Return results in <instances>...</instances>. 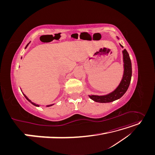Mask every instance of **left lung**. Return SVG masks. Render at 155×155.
Masks as SVG:
<instances>
[{"instance_id":"left-lung-1","label":"left lung","mask_w":155,"mask_h":155,"mask_svg":"<svg viewBox=\"0 0 155 155\" xmlns=\"http://www.w3.org/2000/svg\"><path fill=\"white\" fill-rule=\"evenodd\" d=\"M121 47L123 46L121 45ZM124 55V74L123 79L121 80L120 85L116 90L105 96H89L91 99L96 102L100 103H109L114 101L124 96V94L127 91L129 87L131 76H132V64H131L130 59L129 55L125 49L123 51Z\"/></svg>"}]
</instances>
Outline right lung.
<instances>
[{
  "mask_svg": "<svg viewBox=\"0 0 155 155\" xmlns=\"http://www.w3.org/2000/svg\"><path fill=\"white\" fill-rule=\"evenodd\" d=\"M28 44H29V43H28V45H26V48L27 47V46H28ZM23 95H24V96H25V97L26 98V100H28V101H29L30 102H31V101H30V100L28 99V97H26V96H25V95L24 94H23ZM31 104H34V105H35V106H37V107H39V105H35V104H33V103H31ZM51 105H48L47 107H50V106H51Z\"/></svg>",
  "mask_w": 155,
  "mask_h": 155,
  "instance_id": "add662e5",
  "label": "right lung"
}]
</instances>
